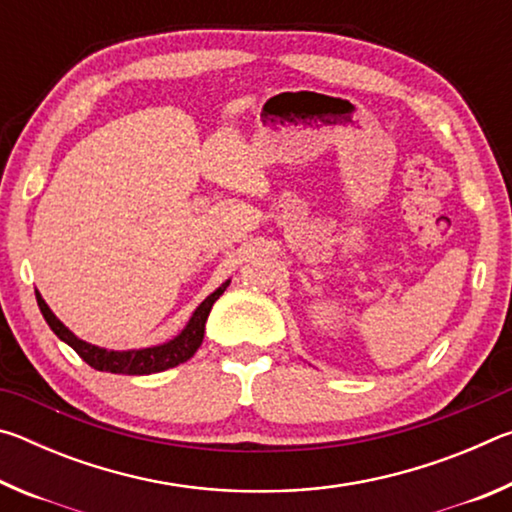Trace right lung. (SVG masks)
I'll list each match as a JSON object with an SVG mask.
<instances>
[{
  "instance_id": "obj_1",
  "label": "right lung",
  "mask_w": 512,
  "mask_h": 512,
  "mask_svg": "<svg viewBox=\"0 0 512 512\" xmlns=\"http://www.w3.org/2000/svg\"><path fill=\"white\" fill-rule=\"evenodd\" d=\"M228 284L230 280L223 282L219 289L210 293V296L196 307L192 318H189V323L185 325L183 332L176 336V339H171L162 345H153V348H142V350H106V348H99V345L85 343L60 323L38 291H36V300L42 316H45V320L51 327V332H54L60 341H65L69 348H74L76 354H79V357L94 370L115 372V375H151V372L169 370L173 366H178V363H185L187 359L194 357V352L201 348L203 343L205 320L210 316L214 302L221 298V293L225 289H228Z\"/></svg>"
}]
</instances>
